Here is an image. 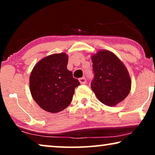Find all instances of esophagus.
Returning a JSON list of instances; mask_svg holds the SVG:
<instances>
[{"label": "esophagus", "mask_w": 155, "mask_h": 155, "mask_svg": "<svg viewBox=\"0 0 155 155\" xmlns=\"http://www.w3.org/2000/svg\"><path fill=\"white\" fill-rule=\"evenodd\" d=\"M79 81H80V82L82 84H85L86 82H87V80H86V78H84V77H82L81 78H80Z\"/></svg>", "instance_id": "esophagus-1"}]
</instances>
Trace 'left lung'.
Returning a JSON list of instances; mask_svg holds the SVG:
<instances>
[{
	"label": "left lung",
	"instance_id": "8db88e82",
	"mask_svg": "<svg viewBox=\"0 0 155 155\" xmlns=\"http://www.w3.org/2000/svg\"><path fill=\"white\" fill-rule=\"evenodd\" d=\"M94 78L91 88L105 105L112 107L124 100L130 90L128 72L117 56L109 51H99L92 56Z\"/></svg>",
	"mask_w": 155,
	"mask_h": 155
}]
</instances>
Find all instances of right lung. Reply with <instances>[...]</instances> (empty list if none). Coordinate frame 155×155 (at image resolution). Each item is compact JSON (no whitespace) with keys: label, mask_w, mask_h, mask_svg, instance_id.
<instances>
[{"label":"right lung","mask_w":155,"mask_h":155,"mask_svg":"<svg viewBox=\"0 0 155 155\" xmlns=\"http://www.w3.org/2000/svg\"><path fill=\"white\" fill-rule=\"evenodd\" d=\"M68 56L64 53L50 55L35 65L29 78L33 99L41 109L58 113L68 107L80 83L67 69Z\"/></svg>","instance_id":"obj_1"}]
</instances>
